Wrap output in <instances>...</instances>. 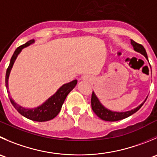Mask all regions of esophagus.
Masks as SVG:
<instances>
[{"instance_id":"34e87169","label":"esophagus","mask_w":157,"mask_h":157,"mask_svg":"<svg viewBox=\"0 0 157 157\" xmlns=\"http://www.w3.org/2000/svg\"><path fill=\"white\" fill-rule=\"evenodd\" d=\"M81 78H82V80H88V81H90V80H91L90 76L88 75V74H85V75L82 76Z\"/></svg>"}]
</instances>
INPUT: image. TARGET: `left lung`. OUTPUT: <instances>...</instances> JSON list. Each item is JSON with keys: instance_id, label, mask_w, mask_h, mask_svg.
I'll use <instances>...</instances> for the list:
<instances>
[{"instance_id": "8db88e82", "label": "left lung", "mask_w": 157, "mask_h": 157, "mask_svg": "<svg viewBox=\"0 0 157 157\" xmlns=\"http://www.w3.org/2000/svg\"><path fill=\"white\" fill-rule=\"evenodd\" d=\"M131 44L133 45L135 51L142 54L143 55H144V57L148 60L146 50L142 44L136 43V42H135L134 40H131ZM145 101L143 103H141L139 106H137V107L135 108V109H132V110L127 111V112H114V111H111L109 110V109H107L106 108H105L104 106L100 103L98 98L96 97L95 94H94V92L92 93V96H91V106H92L93 111L97 114V117H100V119L103 120V121H110V122L121 121V120L125 119L127 117L131 116L132 114H133L134 113H136V111H138L140 109L141 106H142L143 105H144V103H145Z\"/></svg>"}]
</instances>
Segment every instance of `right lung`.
I'll return each mask as SVG.
<instances>
[{"label": "right lung", "instance_id": "1", "mask_svg": "<svg viewBox=\"0 0 157 157\" xmlns=\"http://www.w3.org/2000/svg\"><path fill=\"white\" fill-rule=\"evenodd\" d=\"M34 40H30L27 41V43L21 45V46L18 47L16 49V51L13 53V56H12L11 59H10V64H9L8 67H7V71H6V77H5V83L6 87L7 88V93L8 92V77L9 74H10V70H11L12 66H13L14 60H16L17 57L21 52V50L23 48H26V47L29 46L30 44L33 43ZM77 80H74L73 81L70 82V83H66V84L63 85L56 92L55 94L52 96L51 98L48 99L44 103L41 105V106H38V107L35 108V109H25V108L22 107V106H19L14 103L13 100L10 97V94H9V98H10V102H11L12 105L14 106L15 109L20 113L22 116L24 117L27 118L29 120H31L33 121H37V122H44V121H51V120L54 119V117H57V114L60 113V109L62 107L63 102H64L65 99H66L67 96L68 95L70 92L77 85Z\"/></svg>", "mask_w": 157, "mask_h": 157}]
</instances>
